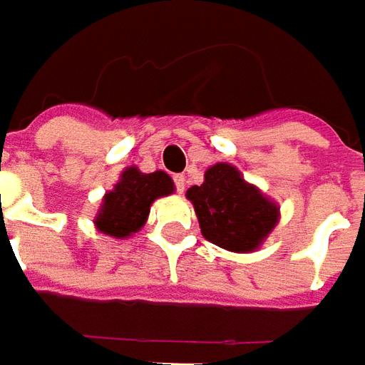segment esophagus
<instances>
[{
    "instance_id": "obj_1",
    "label": "esophagus",
    "mask_w": 365,
    "mask_h": 365,
    "mask_svg": "<svg viewBox=\"0 0 365 365\" xmlns=\"http://www.w3.org/2000/svg\"><path fill=\"white\" fill-rule=\"evenodd\" d=\"M175 187H176V192H182L185 187H187V178L182 175H176L175 176Z\"/></svg>"
}]
</instances>
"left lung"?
<instances>
[{
	"label": "left lung",
	"instance_id": "left-lung-1",
	"mask_svg": "<svg viewBox=\"0 0 365 365\" xmlns=\"http://www.w3.org/2000/svg\"><path fill=\"white\" fill-rule=\"evenodd\" d=\"M187 197L205 237L230 252L256 250L278 221V207L223 162L211 166L203 185L190 187Z\"/></svg>",
	"mask_w": 365,
	"mask_h": 365
}]
</instances>
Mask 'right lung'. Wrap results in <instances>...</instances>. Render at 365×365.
Listing matches in <instances>:
<instances>
[{"label": "right lung", "instance_id": "right-lung-1", "mask_svg": "<svg viewBox=\"0 0 365 365\" xmlns=\"http://www.w3.org/2000/svg\"><path fill=\"white\" fill-rule=\"evenodd\" d=\"M173 190V178L162 170L150 175L140 173L133 166L123 170L115 189L109 190L103 199L101 211L95 219L97 230L113 237H125L130 233H135L146 223L150 205L154 203V199L170 195Z\"/></svg>", "mask_w": 365, "mask_h": 365}]
</instances>
